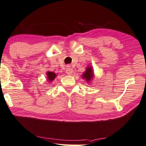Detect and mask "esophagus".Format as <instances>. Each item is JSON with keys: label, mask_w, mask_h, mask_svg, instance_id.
<instances>
[{"label": "esophagus", "mask_w": 146, "mask_h": 146, "mask_svg": "<svg viewBox=\"0 0 146 146\" xmlns=\"http://www.w3.org/2000/svg\"><path fill=\"white\" fill-rule=\"evenodd\" d=\"M73 70L72 69V68L68 67L67 69H66V73H67V75H71L73 74Z\"/></svg>", "instance_id": "1"}]
</instances>
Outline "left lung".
Segmentation results:
<instances>
[{
  "mask_svg": "<svg viewBox=\"0 0 146 146\" xmlns=\"http://www.w3.org/2000/svg\"><path fill=\"white\" fill-rule=\"evenodd\" d=\"M93 69L91 66H88V67H86V71L83 73L82 75V77L84 79L86 80V82L88 83V84H90V82H92V79L94 77V74L93 72Z\"/></svg>",
  "mask_w": 146,
  "mask_h": 146,
  "instance_id": "left-lung-1",
  "label": "left lung"
}]
</instances>
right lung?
Segmentation results:
<instances>
[{"label": "right lung", "mask_w": 146, "mask_h": 146, "mask_svg": "<svg viewBox=\"0 0 146 146\" xmlns=\"http://www.w3.org/2000/svg\"><path fill=\"white\" fill-rule=\"evenodd\" d=\"M46 75H47V79L49 82H52V81L54 80V79L56 78V77L57 76L56 73L52 71H48L46 73Z\"/></svg>", "instance_id": "add662e5"}]
</instances>
